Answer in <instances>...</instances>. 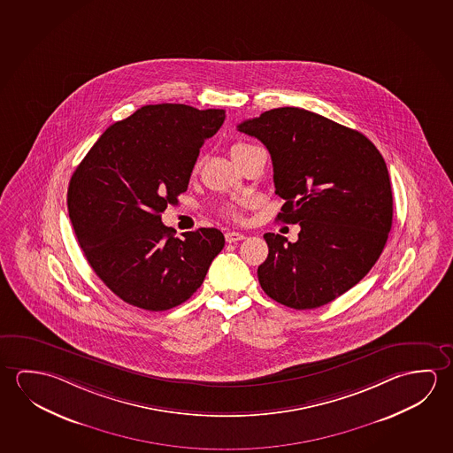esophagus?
Listing matches in <instances>:
<instances>
[{"instance_id":"obj_1","label":"esophagus","mask_w":453,"mask_h":453,"mask_svg":"<svg viewBox=\"0 0 453 453\" xmlns=\"http://www.w3.org/2000/svg\"><path fill=\"white\" fill-rule=\"evenodd\" d=\"M226 242L227 243H237V242H240V240H243L245 238V235L243 234H240V232H226Z\"/></svg>"}]
</instances>
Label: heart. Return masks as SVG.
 I'll list each match as a JSON object with an SVG mask.
<instances>
[{
	"label": "heart",
	"mask_w": 453,
	"mask_h": 453,
	"mask_svg": "<svg viewBox=\"0 0 453 453\" xmlns=\"http://www.w3.org/2000/svg\"><path fill=\"white\" fill-rule=\"evenodd\" d=\"M246 143H235V145H232L230 147V155L234 153V151H237L238 149H242V147H245ZM246 202H235V203H227V205H224L223 213L226 216H229L232 219H242V215H243V210H245Z\"/></svg>",
	"instance_id": "obj_1"
}]
</instances>
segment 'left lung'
<instances>
[{
    "label": "left lung",
    "instance_id": "1",
    "mask_svg": "<svg viewBox=\"0 0 453 453\" xmlns=\"http://www.w3.org/2000/svg\"><path fill=\"white\" fill-rule=\"evenodd\" d=\"M272 156L284 199L278 219L300 224L296 243L268 232L260 288L278 303L312 310L354 288L370 272L392 229L386 161L356 129L314 111L280 107L237 127Z\"/></svg>",
    "mask_w": 453,
    "mask_h": 453
}]
</instances>
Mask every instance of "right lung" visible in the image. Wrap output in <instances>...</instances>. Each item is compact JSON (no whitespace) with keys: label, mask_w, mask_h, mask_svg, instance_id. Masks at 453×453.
<instances>
[{"label":"right lung","mask_w":453,"mask_h":453,"mask_svg":"<svg viewBox=\"0 0 453 453\" xmlns=\"http://www.w3.org/2000/svg\"><path fill=\"white\" fill-rule=\"evenodd\" d=\"M223 109L143 105L113 123L77 165L67 189L75 237L95 273L123 302L165 311L186 302L224 248L215 227L175 238L161 221L185 193Z\"/></svg>","instance_id":"add662e5"}]
</instances>
